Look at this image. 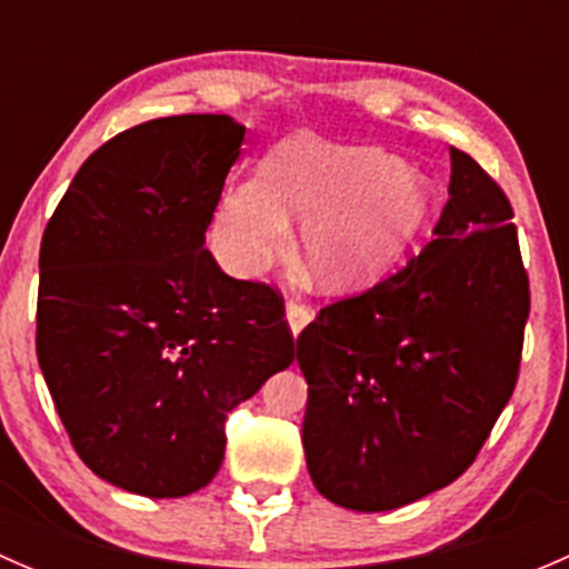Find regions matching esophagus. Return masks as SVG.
I'll use <instances>...</instances> for the list:
<instances>
[{
    "label": "esophagus",
    "mask_w": 569,
    "mask_h": 569,
    "mask_svg": "<svg viewBox=\"0 0 569 569\" xmlns=\"http://www.w3.org/2000/svg\"><path fill=\"white\" fill-rule=\"evenodd\" d=\"M311 319H313V311L308 306H302V302H297V300L286 302V321H289L291 336H300Z\"/></svg>",
    "instance_id": "obj_1"
}]
</instances>
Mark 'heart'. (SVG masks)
<instances>
[{
  "mask_svg": "<svg viewBox=\"0 0 569 569\" xmlns=\"http://www.w3.org/2000/svg\"><path fill=\"white\" fill-rule=\"evenodd\" d=\"M432 203L429 181L399 157L297 134L269 153L261 178L222 192L214 244L228 269L261 274L302 222L300 256L327 291L369 283L421 231Z\"/></svg>",
  "mask_w": 569,
  "mask_h": 569,
  "instance_id": "obj_1",
  "label": "heart"
}]
</instances>
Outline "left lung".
Returning <instances> with one entry per match:
<instances>
[{
  "instance_id": "1",
  "label": "left lung",
  "mask_w": 569,
  "mask_h": 569,
  "mask_svg": "<svg viewBox=\"0 0 569 569\" xmlns=\"http://www.w3.org/2000/svg\"><path fill=\"white\" fill-rule=\"evenodd\" d=\"M512 217L503 189L451 148L432 242L300 332L302 446L327 501L388 512L476 460L518 382L531 306Z\"/></svg>"
}]
</instances>
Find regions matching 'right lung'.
<instances>
[{
  "instance_id": "right-lung-1",
  "label": "right lung",
  "mask_w": 569,
  "mask_h": 569,
  "mask_svg": "<svg viewBox=\"0 0 569 569\" xmlns=\"http://www.w3.org/2000/svg\"><path fill=\"white\" fill-rule=\"evenodd\" d=\"M244 126L173 114L73 176L40 242L38 363L73 449L146 498L214 479L226 418L295 360L283 297L203 248Z\"/></svg>"
}]
</instances>
